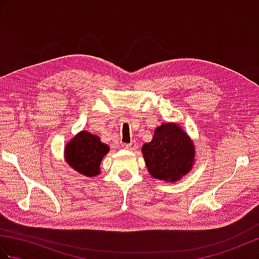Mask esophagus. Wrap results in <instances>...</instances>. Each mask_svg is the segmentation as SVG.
I'll list each match as a JSON object with an SVG mask.
<instances>
[{
    "instance_id": "1",
    "label": "esophagus",
    "mask_w": 259,
    "mask_h": 259,
    "mask_svg": "<svg viewBox=\"0 0 259 259\" xmlns=\"http://www.w3.org/2000/svg\"><path fill=\"white\" fill-rule=\"evenodd\" d=\"M123 147L128 150H136L137 149V144H136V142H130V144L123 145Z\"/></svg>"
}]
</instances>
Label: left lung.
I'll use <instances>...</instances> for the list:
<instances>
[{
    "instance_id": "obj_1",
    "label": "left lung",
    "mask_w": 259,
    "mask_h": 259,
    "mask_svg": "<svg viewBox=\"0 0 259 259\" xmlns=\"http://www.w3.org/2000/svg\"><path fill=\"white\" fill-rule=\"evenodd\" d=\"M151 177L176 183L188 174L195 161L194 142L177 123L156 128L152 140L141 148Z\"/></svg>"
}]
</instances>
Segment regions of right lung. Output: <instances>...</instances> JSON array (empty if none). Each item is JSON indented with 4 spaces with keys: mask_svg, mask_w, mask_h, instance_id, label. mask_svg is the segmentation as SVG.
Segmentation results:
<instances>
[{
    "mask_svg": "<svg viewBox=\"0 0 259 259\" xmlns=\"http://www.w3.org/2000/svg\"><path fill=\"white\" fill-rule=\"evenodd\" d=\"M109 150V146L101 142L98 136L81 131L65 146L64 157L75 171L85 177H96L100 175V163Z\"/></svg>",
    "mask_w": 259,
    "mask_h": 259,
    "instance_id": "right-lung-1",
    "label": "right lung"
}]
</instances>
